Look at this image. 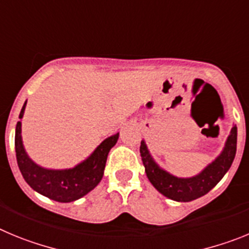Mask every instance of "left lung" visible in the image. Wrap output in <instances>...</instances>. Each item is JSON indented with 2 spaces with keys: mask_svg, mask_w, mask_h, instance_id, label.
I'll return each instance as SVG.
<instances>
[{
  "mask_svg": "<svg viewBox=\"0 0 249 249\" xmlns=\"http://www.w3.org/2000/svg\"><path fill=\"white\" fill-rule=\"evenodd\" d=\"M237 151V126L233 124L222 151L203 167L198 174L190 178H178L161 167L150 154L145 140H141L140 155L145 172L152 186L170 200L190 202L211 191L222 180L233 162Z\"/></svg>",
  "mask_w": 249,
  "mask_h": 249,
  "instance_id": "1",
  "label": "left lung"
}]
</instances>
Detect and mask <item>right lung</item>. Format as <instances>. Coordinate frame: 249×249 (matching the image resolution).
Returning a JSON list of instances; mask_svg holds the SVG:
<instances>
[{
	"label": "right lung",
	"instance_id": "add662e5",
	"mask_svg": "<svg viewBox=\"0 0 249 249\" xmlns=\"http://www.w3.org/2000/svg\"><path fill=\"white\" fill-rule=\"evenodd\" d=\"M26 105L27 100L19 113V122L16 125L15 135L16 158L24 181L36 192L57 202L68 203L79 200L89 194L103 178L108 154L119 139V133L103 140L88 158L75 166L69 169H48L35 162L24 149L22 118Z\"/></svg>",
	"mask_w": 249,
	"mask_h": 249
}]
</instances>
